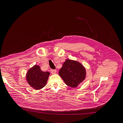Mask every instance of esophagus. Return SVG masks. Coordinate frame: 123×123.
Segmentation results:
<instances>
[{
    "label": "esophagus",
    "mask_w": 123,
    "mask_h": 123,
    "mask_svg": "<svg viewBox=\"0 0 123 123\" xmlns=\"http://www.w3.org/2000/svg\"><path fill=\"white\" fill-rule=\"evenodd\" d=\"M50 72L52 74H56V70H53V69H51Z\"/></svg>",
    "instance_id": "esophagus-1"
}]
</instances>
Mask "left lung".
Segmentation results:
<instances>
[{"mask_svg": "<svg viewBox=\"0 0 123 123\" xmlns=\"http://www.w3.org/2000/svg\"><path fill=\"white\" fill-rule=\"evenodd\" d=\"M59 74L67 86L76 88L86 79V68L80 62L67 59Z\"/></svg>", "mask_w": 123, "mask_h": 123, "instance_id": "left-lung-1", "label": "left lung"}]
</instances>
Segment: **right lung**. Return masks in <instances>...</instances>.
Instances as JSON below:
<instances>
[{
  "mask_svg": "<svg viewBox=\"0 0 123 123\" xmlns=\"http://www.w3.org/2000/svg\"><path fill=\"white\" fill-rule=\"evenodd\" d=\"M50 73L43 71L40 66L35 64L26 73V80L29 85L35 90H40L46 86Z\"/></svg>",
  "mask_w": 123,
  "mask_h": 123,
  "instance_id": "right-lung-1",
  "label": "right lung"
}]
</instances>
